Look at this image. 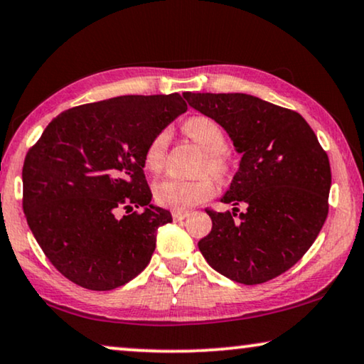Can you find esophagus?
<instances>
[{"label": "esophagus", "instance_id": "34e87169", "mask_svg": "<svg viewBox=\"0 0 364 364\" xmlns=\"http://www.w3.org/2000/svg\"><path fill=\"white\" fill-rule=\"evenodd\" d=\"M188 217V212H182V210H173L172 212V218L176 221H182Z\"/></svg>", "mask_w": 364, "mask_h": 364}]
</instances>
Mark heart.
<instances>
[{
    "label": "heart",
    "instance_id": "b5f03b06",
    "mask_svg": "<svg viewBox=\"0 0 364 364\" xmlns=\"http://www.w3.org/2000/svg\"><path fill=\"white\" fill-rule=\"evenodd\" d=\"M182 131L205 151L202 171L212 173L218 181H225L230 173V161L226 156L228 136L218 121L208 117H192L182 124ZM169 133L159 131L147 143L143 164L149 172H159L164 167ZM215 186L210 177H200L195 181L178 177H166L154 186V200L162 207L173 210H187L203 200L210 198Z\"/></svg>",
    "mask_w": 364,
    "mask_h": 364
}]
</instances>
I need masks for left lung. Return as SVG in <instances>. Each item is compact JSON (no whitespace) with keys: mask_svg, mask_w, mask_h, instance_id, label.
<instances>
[{"mask_svg":"<svg viewBox=\"0 0 364 364\" xmlns=\"http://www.w3.org/2000/svg\"><path fill=\"white\" fill-rule=\"evenodd\" d=\"M188 105L213 118L241 152L240 169L215 212L198 250L215 271L255 286L296 264L328 215L330 161L297 112L246 93H183ZM238 204L247 210L238 214Z\"/></svg>","mask_w":364,"mask_h":364,"instance_id":"1","label":"left lung"}]
</instances>
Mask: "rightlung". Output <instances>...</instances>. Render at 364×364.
I'll use <instances>...</instances> for the list:
<instances>
[{
  "instance_id": "add662e5",
  "label": "right lung",
  "mask_w": 364,
  "mask_h": 364,
  "mask_svg": "<svg viewBox=\"0 0 364 364\" xmlns=\"http://www.w3.org/2000/svg\"><path fill=\"white\" fill-rule=\"evenodd\" d=\"M187 103L124 95L60 113L28 151L23 210L57 271L90 291L124 286L149 264L169 210L151 205L143 154ZM144 208V213H133ZM126 209L119 219L117 212Z\"/></svg>"
}]
</instances>
